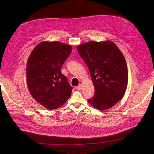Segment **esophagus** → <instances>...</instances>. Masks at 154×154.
I'll use <instances>...</instances> for the list:
<instances>
[{
  "mask_svg": "<svg viewBox=\"0 0 154 154\" xmlns=\"http://www.w3.org/2000/svg\"><path fill=\"white\" fill-rule=\"evenodd\" d=\"M82 85L80 84V85H79L75 87V89L77 90H82Z\"/></svg>",
  "mask_w": 154,
  "mask_h": 154,
  "instance_id": "obj_1",
  "label": "esophagus"
}]
</instances>
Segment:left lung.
I'll return each mask as SVG.
<instances>
[{"mask_svg":"<svg viewBox=\"0 0 154 154\" xmlns=\"http://www.w3.org/2000/svg\"><path fill=\"white\" fill-rule=\"evenodd\" d=\"M89 69L95 93L88 101L99 110L110 108L124 96L128 82L125 59L110 41H90L77 46Z\"/></svg>","mask_w":154,"mask_h":154,"instance_id":"obj_1","label":"left lung"}]
</instances>
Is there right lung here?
<instances>
[{
    "label": "right lung",
    "instance_id": "obj_1",
    "mask_svg": "<svg viewBox=\"0 0 154 154\" xmlns=\"http://www.w3.org/2000/svg\"><path fill=\"white\" fill-rule=\"evenodd\" d=\"M72 52V47L58 41H43L32 52L27 65L29 91L38 103L57 109L70 97L72 87L61 68Z\"/></svg>",
    "mask_w": 154,
    "mask_h": 154
}]
</instances>
